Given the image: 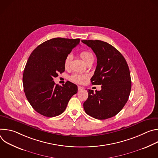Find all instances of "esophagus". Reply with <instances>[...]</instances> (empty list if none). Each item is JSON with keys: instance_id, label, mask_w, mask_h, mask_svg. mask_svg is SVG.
Returning <instances> with one entry per match:
<instances>
[{"instance_id": "1", "label": "esophagus", "mask_w": 158, "mask_h": 158, "mask_svg": "<svg viewBox=\"0 0 158 158\" xmlns=\"http://www.w3.org/2000/svg\"><path fill=\"white\" fill-rule=\"evenodd\" d=\"M77 88H78V91H82V90H83V89H84V87H82V86H79V85H78Z\"/></svg>"}]
</instances>
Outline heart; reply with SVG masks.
<instances>
[{"instance_id":"heart-1","label":"heart","mask_w":158,"mask_h":158,"mask_svg":"<svg viewBox=\"0 0 158 158\" xmlns=\"http://www.w3.org/2000/svg\"><path fill=\"white\" fill-rule=\"evenodd\" d=\"M80 56L85 63H87V62L90 61L91 60L94 59V56H93V54L87 51H83L81 52ZM71 59H72V57L71 55L67 56L65 58L64 65V67H65V68L68 67L69 63L71 60ZM85 76L81 75V74H74V75L71 76L70 77V79L72 81L77 82V83H82L84 81V80L85 79Z\"/></svg>"}]
</instances>
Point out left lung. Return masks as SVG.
<instances>
[{
  "mask_svg": "<svg viewBox=\"0 0 158 158\" xmlns=\"http://www.w3.org/2000/svg\"><path fill=\"white\" fill-rule=\"evenodd\" d=\"M97 57V66L91 79L93 85H102L101 91L88 89L84 102L86 114L97 119L116 116L126 104L131 93V79L127 62L110 44L99 40H82Z\"/></svg>",
  "mask_w": 158,
  "mask_h": 158,
  "instance_id": "8db88e82",
  "label": "left lung"
}]
</instances>
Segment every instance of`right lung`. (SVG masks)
I'll list each match as a JSON object with an SVG mask.
<instances>
[{
	"instance_id": "right-lung-1",
	"label": "right lung",
	"mask_w": 158,
	"mask_h": 158,
	"mask_svg": "<svg viewBox=\"0 0 158 158\" xmlns=\"http://www.w3.org/2000/svg\"><path fill=\"white\" fill-rule=\"evenodd\" d=\"M79 42V39H51L40 44L30 55L22 82L29 102L40 114L49 118L60 115L77 93L76 84L69 81L59 86L53 79L64 72V59Z\"/></svg>"
}]
</instances>
